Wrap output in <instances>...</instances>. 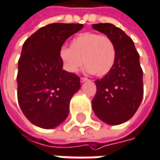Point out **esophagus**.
I'll list each match as a JSON object with an SVG mask.
<instances>
[{"mask_svg":"<svg viewBox=\"0 0 160 160\" xmlns=\"http://www.w3.org/2000/svg\"><path fill=\"white\" fill-rule=\"evenodd\" d=\"M89 79L87 78H81V82L82 83V82H88Z\"/></svg>","mask_w":160,"mask_h":160,"instance_id":"1","label":"esophagus"}]
</instances>
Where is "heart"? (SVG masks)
Instances as JSON below:
<instances>
[{
	"instance_id": "obj_1",
	"label": "heart",
	"mask_w": 160,
	"mask_h": 160,
	"mask_svg": "<svg viewBox=\"0 0 160 160\" xmlns=\"http://www.w3.org/2000/svg\"><path fill=\"white\" fill-rule=\"evenodd\" d=\"M116 57V48L107 35L95 32H83L71 41L70 48H62L60 58L64 69L76 73L84 62L86 71L97 77L106 76L112 69Z\"/></svg>"
}]
</instances>
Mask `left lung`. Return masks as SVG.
<instances>
[{
  "label": "left lung",
  "instance_id": "1",
  "mask_svg": "<svg viewBox=\"0 0 160 160\" xmlns=\"http://www.w3.org/2000/svg\"><path fill=\"white\" fill-rule=\"evenodd\" d=\"M95 30L109 36L115 45L112 69L97 79L93 111L104 123L116 126L128 121L139 109L143 97L142 70L140 55L132 39L111 23L93 24Z\"/></svg>",
  "mask_w": 160,
  "mask_h": 160
}]
</instances>
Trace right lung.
I'll return each mask as SVG.
<instances>
[{"label":"right lung","mask_w":160,"mask_h":160,"mask_svg":"<svg viewBox=\"0 0 160 160\" xmlns=\"http://www.w3.org/2000/svg\"><path fill=\"white\" fill-rule=\"evenodd\" d=\"M82 24L52 23L40 28L23 44L18 60V100L34 126L50 129L68 116L72 97L81 88L79 78L62 69L60 50Z\"/></svg>","instance_id":"obj_1"}]
</instances>
